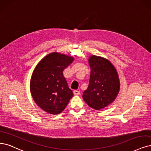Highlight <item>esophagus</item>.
<instances>
[{
    "label": "esophagus",
    "mask_w": 151,
    "mask_h": 151,
    "mask_svg": "<svg viewBox=\"0 0 151 151\" xmlns=\"http://www.w3.org/2000/svg\"><path fill=\"white\" fill-rule=\"evenodd\" d=\"M80 93V92L79 91H78V90H74L73 91V94H75V95H79Z\"/></svg>",
    "instance_id": "1"
}]
</instances>
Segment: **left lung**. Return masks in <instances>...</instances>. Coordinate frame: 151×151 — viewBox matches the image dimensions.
Segmentation results:
<instances>
[{
    "label": "left lung",
    "mask_w": 151,
    "mask_h": 151,
    "mask_svg": "<svg viewBox=\"0 0 151 151\" xmlns=\"http://www.w3.org/2000/svg\"><path fill=\"white\" fill-rule=\"evenodd\" d=\"M88 63L91 68L90 83L83 98L89 106L100 110L112 103L118 95L119 78L114 66L107 58L91 55Z\"/></svg>",
    "instance_id": "left-lung-1"
}]
</instances>
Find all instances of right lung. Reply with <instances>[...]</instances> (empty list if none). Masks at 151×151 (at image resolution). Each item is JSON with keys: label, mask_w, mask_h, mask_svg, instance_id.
Instances as JSON below:
<instances>
[{"label": "right lung", "mask_w": 151, "mask_h": 151, "mask_svg": "<svg viewBox=\"0 0 151 151\" xmlns=\"http://www.w3.org/2000/svg\"><path fill=\"white\" fill-rule=\"evenodd\" d=\"M70 55L52 52L36 65L30 82L32 96L44 111L53 115L61 113L73 96L63 75L73 61Z\"/></svg>", "instance_id": "1"}]
</instances>
